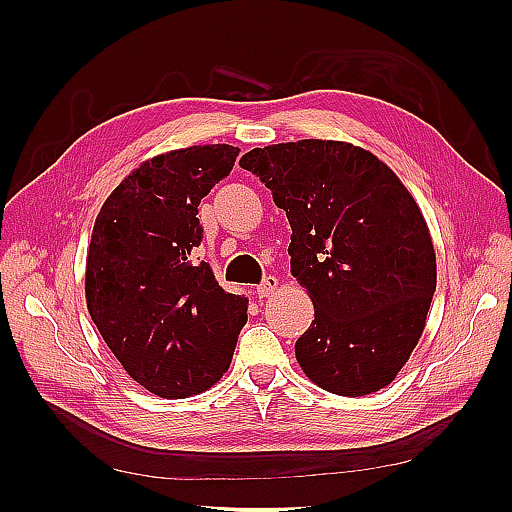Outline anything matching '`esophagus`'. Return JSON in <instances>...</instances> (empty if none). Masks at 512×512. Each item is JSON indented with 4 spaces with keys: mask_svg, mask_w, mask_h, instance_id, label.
Segmentation results:
<instances>
[{
    "mask_svg": "<svg viewBox=\"0 0 512 512\" xmlns=\"http://www.w3.org/2000/svg\"><path fill=\"white\" fill-rule=\"evenodd\" d=\"M277 288H280V280H277L275 275H267L265 280H262V284L256 288V294L260 299H265V297H271V294H275Z\"/></svg>",
    "mask_w": 512,
    "mask_h": 512,
    "instance_id": "esophagus-1",
    "label": "esophagus"
}]
</instances>
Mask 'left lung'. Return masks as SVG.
<instances>
[{"label":"left lung","instance_id":"obj_1","mask_svg":"<svg viewBox=\"0 0 512 512\" xmlns=\"http://www.w3.org/2000/svg\"><path fill=\"white\" fill-rule=\"evenodd\" d=\"M290 222V273L314 320L294 344L320 389L361 397L391 384L423 335L436 252L414 196L374 153L305 138L239 160Z\"/></svg>","mask_w":512,"mask_h":512}]
</instances>
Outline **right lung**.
Here are the masks:
<instances>
[{"instance_id": "add662e5", "label": "right lung", "mask_w": 512, "mask_h": 512, "mask_svg": "<svg viewBox=\"0 0 512 512\" xmlns=\"http://www.w3.org/2000/svg\"><path fill=\"white\" fill-rule=\"evenodd\" d=\"M237 156L232 145H194L143 162L104 200L91 232L89 316L130 378L158 397L211 389L247 322V299L194 260L200 198Z\"/></svg>"}]
</instances>
